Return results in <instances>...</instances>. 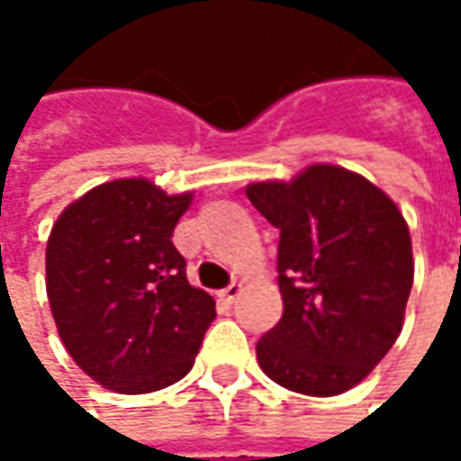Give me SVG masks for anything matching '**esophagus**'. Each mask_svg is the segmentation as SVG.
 I'll return each instance as SVG.
<instances>
[{
	"label": "esophagus",
	"mask_w": 461,
	"mask_h": 461,
	"mask_svg": "<svg viewBox=\"0 0 461 461\" xmlns=\"http://www.w3.org/2000/svg\"><path fill=\"white\" fill-rule=\"evenodd\" d=\"M240 294H243V285L240 282H233V285H228L225 290L221 293L222 303H236Z\"/></svg>",
	"instance_id": "1"
}]
</instances>
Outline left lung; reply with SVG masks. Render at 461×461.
I'll return each mask as SVG.
<instances>
[{"instance_id": "1", "label": "left lung", "mask_w": 461, "mask_h": 461, "mask_svg": "<svg viewBox=\"0 0 461 461\" xmlns=\"http://www.w3.org/2000/svg\"><path fill=\"white\" fill-rule=\"evenodd\" d=\"M246 194L279 228L285 312L257 344L258 366L293 393L341 395L402 330L413 287L408 222L380 186L336 164L251 182Z\"/></svg>"}]
</instances>
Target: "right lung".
I'll return each mask as SVG.
<instances>
[{
    "label": "right lung",
    "mask_w": 461,
    "mask_h": 461,
    "mask_svg": "<svg viewBox=\"0 0 461 461\" xmlns=\"http://www.w3.org/2000/svg\"><path fill=\"white\" fill-rule=\"evenodd\" d=\"M192 192L143 176L89 189L53 222L45 293L68 357L122 395L156 393L192 369L215 300L192 287L174 225Z\"/></svg>",
    "instance_id": "add662e5"
}]
</instances>
